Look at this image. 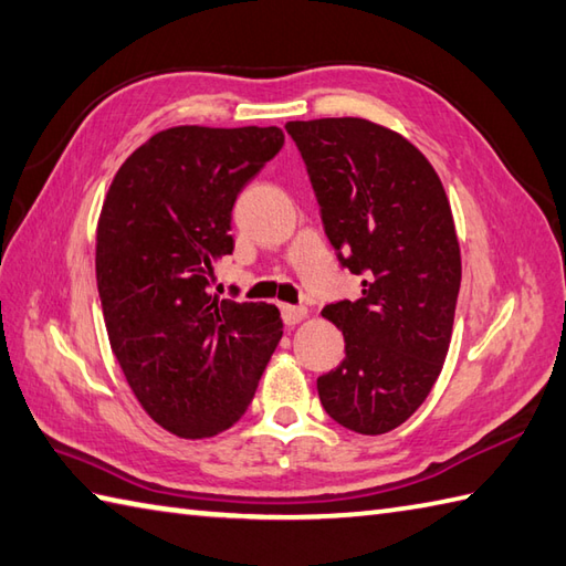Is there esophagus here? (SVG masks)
Masks as SVG:
<instances>
[{"label":"esophagus","mask_w":566,"mask_h":566,"mask_svg":"<svg viewBox=\"0 0 566 566\" xmlns=\"http://www.w3.org/2000/svg\"><path fill=\"white\" fill-rule=\"evenodd\" d=\"M281 313H283V322L287 327L297 325V322H303L307 317V307L303 305H281Z\"/></svg>","instance_id":"34e87169"}]
</instances>
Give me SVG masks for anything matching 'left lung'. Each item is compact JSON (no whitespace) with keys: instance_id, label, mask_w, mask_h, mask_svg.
<instances>
[{"instance_id":"obj_1","label":"left lung","mask_w":566,"mask_h":566,"mask_svg":"<svg viewBox=\"0 0 566 566\" xmlns=\"http://www.w3.org/2000/svg\"><path fill=\"white\" fill-rule=\"evenodd\" d=\"M322 224L359 300L322 315L347 356L317 378L322 408L359 434L396 430L430 396L452 339L461 253L442 180L408 138L359 117L287 122Z\"/></svg>"}]
</instances>
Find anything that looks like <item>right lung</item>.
I'll return each instance as SVG.
<instances>
[{
	"label": "right lung",
	"instance_id": "right-lung-1",
	"mask_svg": "<svg viewBox=\"0 0 566 566\" xmlns=\"http://www.w3.org/2000/svg\"><path fill=\"white\" fill-rule=\"evenodd\" d=\"M279 126H172L124 160L97 222V291L126 384L168 432L232 428L283 337L275 305L210 291L232 253L241 188L281 151Z\"/></svg>",
	"mask_w": 566,
	"mask_h": 566
}]
</instances>
